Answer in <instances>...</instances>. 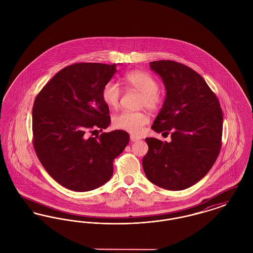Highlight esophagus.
<instances>
[{"instance_id": "1", "label": "esophagus", "mask_w": 253, "mask_h": 253, "mask_svg": "<svg viewBox=\"0 0 253 253\" xmlns=\"http://www.w3.org/2000/svg\"><path fill=\"white\" fill-rule=\"evenodd\" d=\"M130 139H131L132 142H135V141L141 139V137H140V136H137V135H134V134H131V135H130Z\"/></svg>"}]
</instances>
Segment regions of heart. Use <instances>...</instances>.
Wrapping results in <instances>:
<instances>
[{"instance_id":"obj_1","label":"heart","mask_w":253,"mask_h":253,"mask_svg":"<svg viewBox=\"0 0 253 253\" xmlns=\"http://www.w3.org/2000/svg\"><path fill=\"white\" fill-rule=\"evenodd\" d=\"M124 82L130 88L140 92L138 101L140 107H145L151 112H156L161 107L163 97L158 92L157 80L152 75L139 70L132 71L125 75ZM101 97L109 108H116L121 97L119 85L113 82L107 83L102 88ZM148 121V117L142 112L123 111L114 117L113 125L120 130L138 133Z\"/></svg>"}]
</instances>
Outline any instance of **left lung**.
Returning a JSON list of instances; mask_svg holds the SVG:
<instances>
[{
	"mask_svg": "<svg viewBox=\"0 0 253 253\" xmlns=\"http://www.w3.org/2000/svg\"><path fill=\"white\" fill-rule=\"evenodd\" d=\"M165 85L166 97L152 129L170 133V142L146 138L142 166L147 178L169 191L201 180L221 149L223 113L215 94L192 68L173 61L150 62Z\"/></svg>",
	"mask_w": 253,
	"mask_h": 253,
	"instance_id": "obj_1",
	"label": "left lung"
}]
</instances>
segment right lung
Wrapping results in <instances>:
<instances>
[{"instance_id": "right-lung-1", "label": "right lung", "mask_w": 253, "mask_h": 253, "mask_svg": "<svg viewBox=\"0 0 253 253\" xmlns=\"http://www.w3.org/2000/svg\"><path fill=\"white\" fill-rule=\"evenodd\" d=\"M117 64L81 62L57 73L38 94L32 110L33 145L54 180L75 192L102 186L113 175V161L129 143L122 130L102 132L110 125L101 91Z\"/></svg>"}]
</instances>
